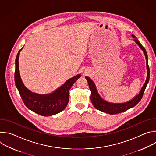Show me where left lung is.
<instances>
[{"label":"left lung","instance_id":"1","mask_svg":"<svg viewBox=\"0 0 156 156\" xmlns=\"http://www.w3.org/2000/svg\"><path fill=\"white\" fill-rule=\"evenodd\" d=\"M132 36L133 37H135L134 41L137 43V44L140 46V48L144 52V54L145 55L146 59V66H147V79L146 80V82L144 84L143 87L141 88L140 93L134 99H133L130 101L127 102L126 103H123V104H112V103L107 102L104 101L100 97V96L98 94V93L97 91L96 87V86H95L94 82L90 78L86 76V79L87 81L89 87H90V89L91 92V102H92L93 105L98 110L102 111V112L107 113L108 114H110V115H114V114L123 112H125V111L127 110L128 109L135 107L142 99L144 92L145 91V89H146V86L149 80L150 71H149V65H148V58H147V52H146L144 48L141 45V44L135 37V36L134 35H132Z\"/></svg>","mask_w":156,"mask_h":156}]
</instances>
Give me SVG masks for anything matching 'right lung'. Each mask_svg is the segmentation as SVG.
<instances>
[{
  "label": "right lung",
  "mask_w": 156,
  "mask_h": 156,
  "mask_svg": "<svg viewBox=\"0 0 156 156\" xmlns=\"http://www.w3.org/2000/svg\"><path fill=\"white\" fill-rule=\"evenodd\" d=\"M21 50L18 51L15 59V83L24 104L29 109L42 116H51L62 112L68 104L70 89L81 75H78L68 80L52 94L40 95L32 93L25 87L20 78L18 58Z\"/></svg>",
  "instance_id": "obj_1"
}]
</instances>
